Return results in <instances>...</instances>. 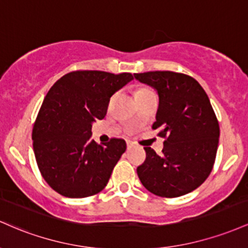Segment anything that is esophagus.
Masks as SVG:
<instances>
[{"instance_id":"1","label":"esophagus","mask_w":248,"mask_h":248,"mask_svg":"<svg viewBox=\"0 0 248 248\" xmlns=\"http://www.w3.org/2000/svg\"><path fill=\"white\" fill-rule=\"evenodd\" d=\"M126 145H127V149H131L133 146V143L131 140H126Z\"/></svg>"}]
</instances>
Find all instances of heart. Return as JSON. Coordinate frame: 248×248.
Instances as JSON below:
<instances>
[{"mask_svg": "<svg viewBox=\"0 0 248 248\" xmlns=\"http://www.w3.org/2000/svg\"><path fill=\"white\" fill-rule=\"evenodd\" d=\"M146 91H150V90H149V89H146V88H141V89H138V90L136 91V94H139V93H146Z\"/></svg>", "mask_w": 248, "mask_h": 248, "instance_id": "obj_1", "label": "heart"}]
</instances>
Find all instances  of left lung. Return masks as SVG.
Masks as SVG:
<instances>
[{
    "label": "left lung",
    "mask_w": 248,
    "mask_h": 248,
    "mask_svg": "<svg viewBox=\"0 0 248 248\" xmlns=\"http://www.w3.org/2000/svg\"><path fill=\"white\" fill-rule=\"evenodd\" d=\"M159 96L152 129L165 138L163 155L144 147L146 159L137 174L147 191L176 198L190 193L210 176L219 143V123L210 99L193 77L173 71L133 75Z\"/></svg>",
    "instance_id": "1"
}]
</instances>
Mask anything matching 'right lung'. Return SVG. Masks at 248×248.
Returning <instances> with one entry per match:
<instances>
[{
    "label": "right lung",
    "mask_w": 248,
    "mask_h": 248,
    "mask_svg": "<svg viewBox=\"0 0 248 248\" xmlns=\"http://www.w3.org/2000/svg\"><path fill=\"white\" fill-rule=\"evenodd\" d=\"M132 79L129 72L78 70L52 85L32 129L36 161L52 190L85 198L107 186L126 143L111 138L99 145L91 139V127L107 115L110 97Z\"/></svg>",
    "instance_id": "add662e5"
}]
</instances>
